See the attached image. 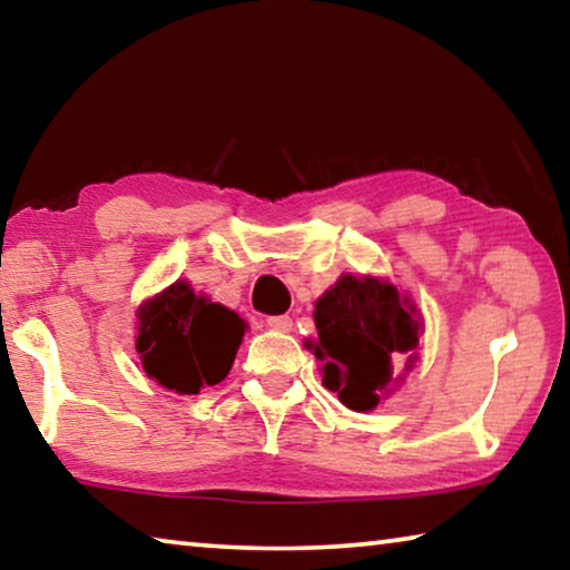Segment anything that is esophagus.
<instances>
[{"label":"esophagus","instance_id":"obj_1","mask_svg":"<svg viewBox=\"0 0 570 570\" xmlns=\"http://www.w3.org/2000/svg\"><path fill=\"white\" fill-rule=\"evenodd\" d=\"M266 324L272 326V330H276V332H288L294 326V322H292V316L288 314H278V316H268L266 320Z\"/></svg>","mask_w":570,"mask_h":570}]
</instances>
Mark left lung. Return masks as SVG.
Returning <instances> with one entry per match:
<instances>
[{"label":"left lung","mask_w":570,"mask_h":570,"mask_svg":"<svg viewBox=\"0 0 570 570\" xmlns=\"http://www.w3.org/2000/svg\"><path fill=\"white\" fill-rule=\"evenodd\" d=\"M316 360L324 362L322 384L354 412L374 410L397 377L394 362L417 360L420 320L407 296L377 278L342 276L314 312Z\"/></svg>","instance_id":"obj_1"}]
</instances>
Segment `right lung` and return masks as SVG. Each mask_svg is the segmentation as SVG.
I'll return each mask as SVG.
<instances>
[{"label": "right lung", "mask_w": 570, "mask_h": 570, "mask_svg": "<svg viewBox=\"0 0 570 570\" xmlns=\"http://www.w3.org/2000/svg\"><path fill=\"white\" fill-rule=\"evenodd\" d=\"M244 322L230 308L196 296L176 282L138 312V354L153 380L178 394H198L230 372L244 336Z\"/></svg>", "instance_id": "obj_1"}]
</instances>
